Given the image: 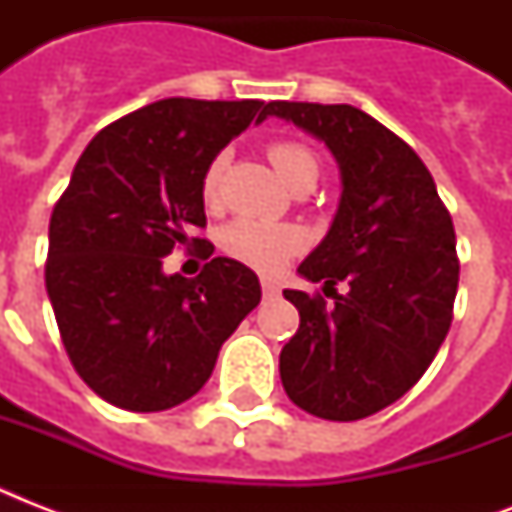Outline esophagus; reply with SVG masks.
<instances>
[{
  "instance_id": "obj_1",
  "label": "esophagus",
  "mask_w": 512,
  "mask_h": 512,
  "mask_svg": "<svg viewBox=\"0 0 512 512\" xmlns=\"http://www.w3.org/2000/svg\"><path fill=\"white\" fill-rule=\"evenodd\" d=\"M260 289H263L265 297H273L276 292H279V287H276V284H273V281H268V279L260 281Z\"/></svg>"
}]
</instances>
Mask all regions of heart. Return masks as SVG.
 I'll return each mask as SVG.
<instances>
[{
	"instance_id": "b5f03b06",
	"label": "heart",
	"mask_w": 512,
	"mask_h": 512,
	"mask_svg": "<svg viewBox=\"0 0 512 512\" xmlns=\"http://www.w3.org/2000/svg\"><path fill=\"white\" fill-rule=\"evenodd\" d=\"M268 159L292 188H311L321 172V162L311 146L300 140H273L268 143ZM228 156L215 154L201 172V196L215 204L220 196L223 170ZM220 247L228 257L249 265L260 273H279L305 247V233L289 223H265L252 217H236L220 231Z\"/></svg>"
}]
</instances>
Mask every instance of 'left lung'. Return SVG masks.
Segmentation results:
<instances>
[{
    "label": "left lung",
    "mask_w": 512,
    "mask_h": 512,
    "mask_svg": "<svg viewBox=\"0 0 512 512\" xmlns=\"http://www.w3.org/2000/svg\"><path fill=\"white\" fill-rule=\"evenodd\" d=\"M268 114L324 140L342 175L327 239L297 268L324 281V292L332 287L335 305L284 289L300 329L281 348V382L321 420H364L420 380L452 327L460 281L452 215L414 148L364 111L273 100Z\"/></svg>",
    "instance_id": "left-lung-1"
}]
</instances>
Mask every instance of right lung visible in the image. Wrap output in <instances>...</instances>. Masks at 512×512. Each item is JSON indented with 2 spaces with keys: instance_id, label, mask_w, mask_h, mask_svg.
<instances>
[{
  "instance_id": "right-lung-1",
  "label": "right lung",
  "mask_w": 512,
  "mask_h": 512,
  "mask_svg": "<svg viewBox=\"0 0 512 512\" xmlns=\"http://www.w3.org/2000/svg\"><path fill=\"white\" fill-rule=\"evenodd\" d=\"M263 100H156L90 140L50 217L44 284L76 374L127 412L183 404L260 303V281L231 257L196 279L167 276L175 247L212 255L201 172Z\"/></svg>"
}]
</instances>
